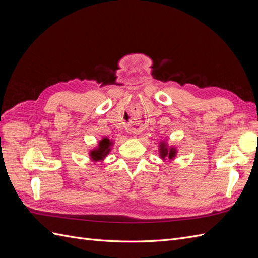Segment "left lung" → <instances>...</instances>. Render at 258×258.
Listing matches in <instances>:
<instances>
[{
	"mask_svg": "<svg viewBox=\"0 0 258 258\" xmlns=\"http://www.w3.org/2000/svg\"><path fill=\"white\" fill-rule=\"evenodd\" d=\"M176 155V150L173 147L168 148V145L165 142L160 143V157L162 159H173Z\"/></svg>",
	"mask_w": 258,
	"mask_h": 258,
	"instance_id": "left-lung-1",
	"label": "left lung"
}]
</instances>
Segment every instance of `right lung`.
Segmentation results:
<instances>
[{
    "label": "right lung",
    "mask_w": 258,
    "mask_h": 258,
    "mask_svg": "<svg viewBox=\"0 0 258 258\" xmlns=\"http://www.w3.org/2000/svg\"><path fill=\"white\" fill-rule=\"evenodd\" d=\"M112 144H113V142L110 141V139H107V138L102 139L99 143V146L90 152V158L93 161L103 160L104 157H106V155L110 153Z\"/></svg>",
    "instance_id": "1"
}]
</instances>
